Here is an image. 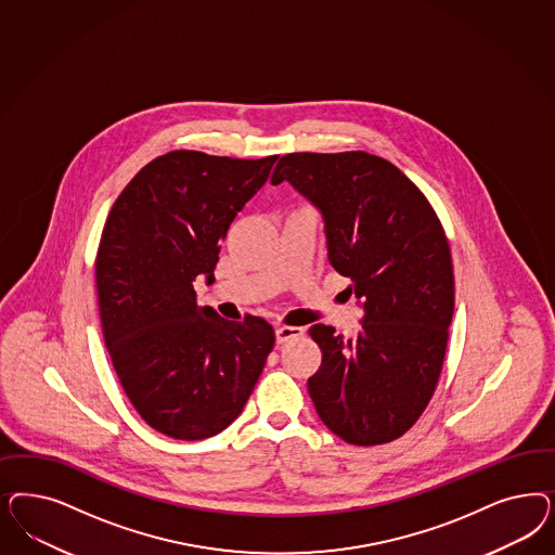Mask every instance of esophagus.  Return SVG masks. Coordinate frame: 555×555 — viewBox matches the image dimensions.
I'll list each match as a JSON object with an SVG mask.
<instances>
[{
  "instance_id": "esophagus-1",
  "label": "esophagus",
  "mask_w": 555,
  "mask_h": 555,
  "mask_svg": "<svg viewBox=\"0 0 555 555\" xmlns=\"http://www.w3.org/2000/svg\"><path fill=\"white\" fill-rule=\"evenodd\" d=\"M305 335V328L300 326H278L275 328V340L278 343H287V340L298 339Z\"/></svg>"
}]
</instances>
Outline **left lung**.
<instances>
[{
  "label": "left lung",
  "mask_w": 555,
  "mask_h": 555,
  "mask_svg": "<svg viewBox=\"0 0 555 555\" xmlns=\"http://www.w3.org/2000/svg\"><path fill=\"white\" fill-rule=\"evenodd\" d=\"M282 181L321 210L328 261L363 308L349 339L308 328L322 351L308 377L314 409L351 446L390 443L427 409L443 367L455 305L446 231L411 179L363 151L289 153L271 176Z\"/></svg>",
  "instance_id": "1"
}]
</instances>
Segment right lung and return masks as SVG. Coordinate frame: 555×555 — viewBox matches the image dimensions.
Instances as JSON below:
<instances>
[{"label": "right lung", "instance_id": "obj_1", "mask_svg": "<svg viewBox=\"0 0 555 555\" xmlns=\"http://www.w3.org/2000/svg\"><path fill=\"white\" fill-rule=\"evenodd\" d=\"M275 159L171 151L144 165L107 215L95 257L107 353L132 406L167 437L227 429L273 349L268 321L220 319L197 306L194 282L215 280L220 241Z\"/></svg>", "mask_w": 555, "mask_h": 555}]
</instances>
